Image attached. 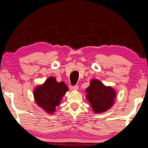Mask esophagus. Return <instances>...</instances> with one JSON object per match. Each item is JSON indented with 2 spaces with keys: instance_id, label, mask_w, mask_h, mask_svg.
I'll return each instance as SVG.
<instances>
[{
  "instance_id": "obj_1",
  "label": "esophagus",
  "mask_w": 148,
  "mask_h": 148,
  "mask_svg": "<svg viewBox=\"0 0 148 148\" xmlns=\"http://www.w3.org/2000/svg\"><path fill=\"white\" fill-rule=\"evenodd\" d=\"M78 85H74V86H72V85H71L70 86V89L71 91H75V90H77L78 89Z\"/></svg>"
}]
</instances>
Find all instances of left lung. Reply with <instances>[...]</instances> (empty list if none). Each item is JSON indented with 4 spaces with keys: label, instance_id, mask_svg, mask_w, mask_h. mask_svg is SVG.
<instances>
[{
    "label": "left lung",
    "instance_id": "8db88e82",
    "mask_svg": "<svg viewBox=\"0 0 148 148\" xmlns=\"http://www.w3.org/2000/svg\"><path fill=\"white\" fill-rule=\"evenodd\" d=\"M86 91V99L96 113L106 112L110 108L116 97L115 91L112 88L105 86L96 79L91 80V85Z\"/></svg>",
    "mask_w": 148,
    "mask_h": 148
}]
</instances>
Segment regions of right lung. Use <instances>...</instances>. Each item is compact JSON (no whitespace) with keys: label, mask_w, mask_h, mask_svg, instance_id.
Here are the masks:
<instances>
[{"label":"right lung","mask_w":148,"mask_h":148,"mask_svg":"<svg viewBox=\"0 0 148 148\" xmlns=\"http://www.w3.org/2000/svg\"><path fill=\"white\" fill-rule=\"evenodd\" d=\"M67 91V86L63 82H57L55 77H48L44 84L34 90V96L39 107L52 114Z\"/></svg>","instance_id":"obj_1"}]
</instances>
